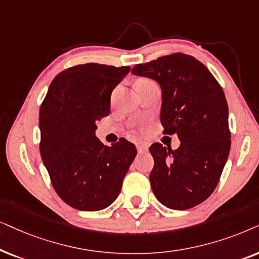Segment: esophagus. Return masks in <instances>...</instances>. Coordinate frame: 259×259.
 <instances>
[{
  "instance_id": "1",
  "label": "esophagus",
  "mask_w": 259,
  "mask_h": 259,
  "mask_svg": "<svg viewBox=\"0 0 259 259\" xmlns=\"http://www.w3.org/2000/svg\"><path fill=\"white\" fill-rule=\"evenodd\" d=\"M136 148H137V151H139V153H143V151L148 150V146L146 143H137Z\"/></svg>"
}]
</instances>
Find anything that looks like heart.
Returning a JSON list of instances; mask_svg holds the SVG:
<instances>
[{
    "instance_id": "1",
    "label": "heart",
    "mask_w": 259,
    "mask_h": 259,
    "mask_svg": "<svg viewBox=\"0 0 259 259\" xmlns=\"http://www.w3.org/2000/svg\"><path fill=\"white\" fill-rule=\"evenodd\" d=\"M147 81H151V80H149V79H146V78H141L136 81V84H142V82H147Z\"/></svg>"
}]
</instances>
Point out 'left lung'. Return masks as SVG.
<instances>
[{"instance_id": "8db88e82", "label": "left lung", "mask_w": 259, "mask_h": 259, "mask_svg": "<svg viewBox=\"0 0 259 259\" xmlns=\"http://www.w3.org/2000/svg\"><path fill=\"white\" fill-rule=\"evenodd\" d=\"M133 73L155 79L162 89L163 134H177V150L153 143L150 185L171 209L201 204L214 191L231 148L229 106L223 88L201 61L173 53L137 64Z\"/></svg>"}]
</instances>
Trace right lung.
<instances>
[{
  "label": "right lung",
  "instance_id": "1",
  "mask_svg": "<svg viewBox=\"0 0 259 259\" xmlns=\"http://www.w3.org/2000/svg\"><path fill=\"white\" fill-rule=\"evenodd\" d=\"M129 66L89 63L52 80L39 112L40 154L54 191L79 211H101L115 201L137 151L120 139L104 146L96 122L110 113L112 90Z\"/></svg>",
  "mask_w": 259,
  "mask_h": 259
}]
</instances>
